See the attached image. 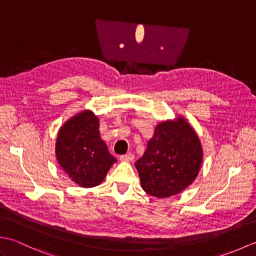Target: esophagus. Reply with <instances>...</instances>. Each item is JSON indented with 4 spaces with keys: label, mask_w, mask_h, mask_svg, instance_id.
<instances>
[{
    "label": "esophagus",
    "mask_w": 256,
    "mask_h": 256,
    "mask_svg": "<svg viewBox=\"0 0 256 256\" xmlns=\"http://www.w3.org/2000/svg\"><path fill=\"white\" fill-rule=\"evenodd\" d=\"M120 160H121L122 162H132L134 160V154L128 153V154L122 155V156H120Z\"/></svg>",
    "instance_id": "1"
}]
</instances>
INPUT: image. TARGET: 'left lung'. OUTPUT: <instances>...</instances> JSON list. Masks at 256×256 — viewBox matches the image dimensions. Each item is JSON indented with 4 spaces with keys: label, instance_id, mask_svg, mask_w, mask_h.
<instances>
[{
    "label": "left lung",
    "instance_id": "1",
    "mask_svg": "<svg viewBox=\"0 0 256 256\" xmlns=\"http://www.w3.org/2000/svg\"><path fill=\"white\" fill-rule=\"evenodd\" d=\"M202 157L200 140L186 118L179 116L160 122L135 162L140 186L156 198L177 194L197 178Z\"/></svg>",
    "mask_w": 256,
    "mask_h": 256
}]
</instances>
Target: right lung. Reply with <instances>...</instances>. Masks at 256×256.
Segmentation results:
<instances>
[{"label":"right lung","instance_id":"obj_1","mask_svg":"<svg viewBox=\"0 0 256 256\" xmlns=\"http://www.w3.org/2000/svg\"><path fill=\"white\" fill-rule=\"evenodd\" d=\"M99 118L84 110L59 128L56 140L58 164L74 182L91 188L100 184L116 162L100 138Z\"/></svg>","mask_w":256,"mask_h":256}]
</instances>
